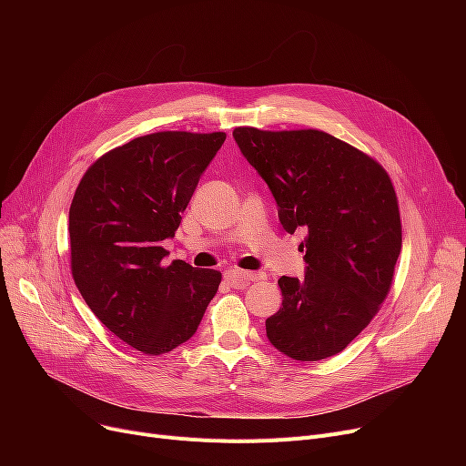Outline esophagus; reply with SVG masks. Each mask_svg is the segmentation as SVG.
I'll use <instances>...</instances> for the list:
<instances>
[{
    "label": "esophagus",
    "mask_w": 466,
    "mask_h": 466,
    "mask_svg": "<svg viewBox=\"0 0 466 466\" xmlns=\"http://www.w3.org/2000/svg\"><path fill=\"white\" fill-rule=\"evenodd\" d=\"M258 279H264V276L262 274H253V272H243V270L227 272V281L234 289H243V287L249 285V281H258Z\"/></svg>",
    "instance_id": "esophagus-1"
}]
</instances>
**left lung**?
<instances>
[{
  "label": "left lung",
  "instance_id": "1",
  "mask_svg": "<svg viewBox=\"0 0 466 466\" xmlns=\"http://www.w3.org/2000/svg\"><path fill=\"white\" fill-rule=\"evenodd\" d=\"M278 202L283 228L306 232V276L279 278L266 336L295 360L348 348L378 313L402 249L397 194L369 155L321 130L232 132Z\"/></svg>",
  "mask_w": 466,
  "mask_h": 466
}]
</instances>
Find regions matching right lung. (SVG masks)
<instances>
[{
    "label": "right lung",
    "mask_w": 466,
    "mask_h": 466,
    "mask_svg": "<svg viewBox=\"0 0 466 466\" xmlns=\"http://www.w3.org/2000/svg\"><path fill=\"white\" fill-rule=\"evenodd\" d=\"M225 132H157L97 158L69 208L71 274L81 297L116 338L162 355L198 329L220 272L185 260L166 266L174 238Z\"/></svg>",
    "instance_id": "add662e5"
}]
</instances>
